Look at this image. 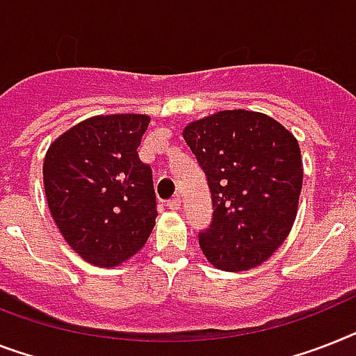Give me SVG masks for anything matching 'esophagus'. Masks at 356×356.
<instances>
[{
	"label": "esophagus",
	"mask_w": 356,
	"mask_h": 356,
	"mask_svg": "<svg viewBox=\"0 0 356 356\" xmlns=\"http://www.w3.org/2000/svg\"><path fill=\"white\" fill-rule=\"evenodd\" d=\"M166 207H168L170 210H179V208H181V197L175 195V197L168 199V201H166Z\"/></svg>",
	"instance_id": "1"
}]
</instances>
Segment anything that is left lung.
<instances>
[{
  "label": "left lung",
  "instance_id": "left-lung-1",
  "mask_svg": "<svg viewBox=\"0 0 356 356\" xmlns=\"http://www.w3.org/2000/svg\"><path fill=\"white\" fill-rule=\"evenodd\" d=\"M183 137L212 193V221L199 232L203 254L228 273L258 267L296 218L303 181L298 140L274 118L245 109L195 120Z\"/></svg>",
  "mask_w": 356,
  "mask_h": 356
}]
</instances>
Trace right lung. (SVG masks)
<instances>
[{
	"label": "right lung",
	"instance_id": "1",
	"mask_svg": "<svg viewBox=\"0 0 356 356\" xmlns=\"http://www.w3.org/2000/svg\"><path fill=\"white\" fill-rule=\"evenodd\" d=\"M146 115L88 118L58 137L43 161L60 232L86 261L115 267L144 247L157 218L152 166L138 159Z\"/></svg>",
	"mask_w": 356,
	"mask_h": 356
}]
</instances>
